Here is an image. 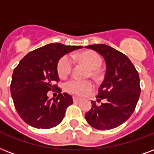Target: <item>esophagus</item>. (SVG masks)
Returning <instances> with one entry per match:
<instances>
[{
	"mask_svg": "<svg viewBox=\"0 0 154 154\" xmlns=\"http://www.w3.org/2000/svg\"><path fill=\"white\" fill-rule=\"evenodd\" d=\"M72 99H73V102H74V103H78V102H80V101H81V98H77V97H73V98H72Z\"/></svg>",
	"mask_w": 154,
	"mask_h": 154,
	"instance_id": "esophagus-1",
	"label": "esophagus"
}]
</instances>
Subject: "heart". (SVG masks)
<instances>
[{"instance_id":"obj_1","label":"heart","mask_w":154,"mask_h":154,"mask_svg":"<svg viewBox=\"0 0 154 154\" xmlns=\"http://www.w3.org/2000/svg\"><path fill=\"white\" fill-rule=\"evenodd\" d=\"M80 60L86 64L91 70L93 77H97L98 74V68L102 64V59L97 52L87 51L82 52L77 56ZM74 65V60L72 56L64 55L59 60L57 64V72L61 77H66L72 72ZM65 90L72 94L77 96H84L90 93L94 88L91 81H81L78 79H71L65 83Z\"/></svg>"}]
</instances>
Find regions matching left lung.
<instances>
[{
    "instance_id": "obj_1",
    "label": "left lung",
    "mask_w": 154,
    "mask_h": 154,
    "mask_svg": "<svg viewBox=\"0 0 154 154\" xmlns=\"http://www.w3.org/2000/svg\"><path fill=\"white\" fill-rule=\"evenodd\" d=\"M86 48L94 50L106 62V75L98 88L96 98L104 99L101 106L92 101V107L85 115L90 126L99 130L117 128L133 113L140 94V77L128 57L106 44H93Z\"/></svg>"
}]
</instances>
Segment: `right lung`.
<instances>
[{"mask_svg":"<svg viewBox=\"0 0 154 154\" xmlns=\"http://www.w3.org/2000/svg\"><path fill=\"white\" fill-rule=\"evenodd\" d=\"M82 46L50 43L30 51L21 60L14 70L10 92L17 112L24 121L36 128L48 129L63 120L68 106L72 104V96L54 82L60 81L57 64L66 53L82 48ZM57 88L59 94L48 100L47 92Z\"/></svg>","mask_w":154,"mask_h":154,"instance_id":"add662e5","label":"right lung"}]
</instances>
